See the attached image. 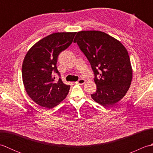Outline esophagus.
<instances>
[{
    "mask_svg": "<svg viewBox=\"0 0 153 153\" xmlns=\"http://www.w3.org/2000/svg\"><path fill=\"white\" fill-rule=\"evenodd\" d=\"M76 83H78V84H80V85H83V84L85 83V80L84 79H80L77 81Z\"/></svg>",
    "mask_w": 153,
    "mask_h": 153,
    "instance_id": "1",
    "label": "esophagus"
}]
</instances>
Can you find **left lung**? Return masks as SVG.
Returning a JSON list of instances; mask_svg holds the SVG:
<instances>
[{
	"instance_id": "obj_1",
	"label": "left lung",
	"mask_w": 153,
	"mask_h": 153,
	"mask_svg": "<svg viewBox=\"0 0 153 153\" xmlns=\"http://www.w3.org/2000/svg\"><path fill=\"white\" fill-rule=\"evenodd\" d=\"M74 42L85 55L95 74L97 91L92 99L105 106L120 101L129 89L133 77L126 47L114 37L95 30L77 32Z\"/></svg>"
}]
</instances>
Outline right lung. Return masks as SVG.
I'll return each instance as SVG.
<instances>
[{
    "label": "right lung",
    "instance_id": "add662e5",
    "mask_svg": "<svg viewBox=\"0 0 153 153\" xmlns=\"http://www.w3.org/2000/svg\"><path fill=\"white\" fill-rule=\"evenodd\" d=\"M76 32H57L37 42L22 64V80L28 96L44 108L51 109L66 98L70 85L60 78L54 82L58 56L72 43Z\"/></svg>",
    "mask_w": 153,
    "mask_h": 153
}]
</instances>
